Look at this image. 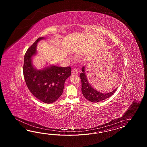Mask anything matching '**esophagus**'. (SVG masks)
<instances>
[{"label": "esophagus", "instance_id": "obj_1", "mask_svg": "<svg viewBox=\"0 0 147 147\" xmlns=\"http://www.w3.org/2000/svg\"><path fill=\"white\" fill-rule=\"evenodd\" d=\"M71 72H72V75H78V70L77 69H73L72 70Z\"/></svg>", "mask_w": 147, "mask_h": 147}]
</instances>
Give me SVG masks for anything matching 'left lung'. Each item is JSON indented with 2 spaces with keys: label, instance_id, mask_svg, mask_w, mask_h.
I'll list each match as a JSON object with an SVG mask.
<instances>
[{
  "label": "left lung",
  "instance_id": "obj_1",
  "mask_svg": "<svg viewBox=\"0 0 147 147\" xmlns=\"http://www.w3.org/2000/svg\"><path fill=\"white\" fill-rule=\"evenodd\" d=\"M82 72L80 77L81 80V91L82 94L87 100L92 102H99L105 100L111 96L116 92L117 88L114 90L108 93H102L92 87L88 80L87 77L85 72V67L84 66L81 69Z\"/></svg>",
  "mask_w": 147,
  "mask_h": 147
}]
</instances>
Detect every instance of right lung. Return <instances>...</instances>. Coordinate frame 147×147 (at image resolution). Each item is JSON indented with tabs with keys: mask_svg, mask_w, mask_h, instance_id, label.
<instances>
[{
	"mask_svg": "<svg viewBox=\"0 0 147 147\" xmlns=\"http://www.w3.org/2000/svg\"><path fill=\"white\" fill-rule=\"evenodd\" d=\"M39 38L25 53L23 73L29 90L34 97L44 103H51L63 94L65 82L71 75V68L50 65L38 69L32 63L33 57L37 54V46L45 39Z\"/></svg>",
	"mask_w": 147,
	"mask_h": 147,
	"instance_id": "right-lung-1",
	"label": "right lung"
}]
</instances>
